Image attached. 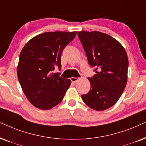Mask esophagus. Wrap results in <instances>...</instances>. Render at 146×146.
<instances>
[{"label": "esophagus", "instance_id": "34e87169", "mask_svg": "<svg viewBox=\"0 0 146 146\" xmlns=\"http://www.w3.org/2000/svg\"><path fill=\"white\" fill-rule=\"evenodd\" d=\"M70 80L72 82H76V81L79 80V78H76V77H72L70 78Z\"/></svg>", "mask_w": 146, "mask_h": 146}]
</instances>
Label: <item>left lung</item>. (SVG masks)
Wrapping results in <instances>:
<instances>
[{
  "label": "left lung",
  "instance_id": "obj_1",
  "mask_svg": "<svg viewBox=\"0 0 146 146\" xmlns=\"http://www.w3.org/2000/svg\"><path fill=\"white\" fill-rule=\"evenodd\" d=\"M78 36L88 64L96 72L88 78L91 87L82 98L94 110H106L117 103L126 86L127 55L118 41L106 33L79 31Z\"/></svg>",
  "mask_w": 146,
  "mask_h": 146
}]
</instances>
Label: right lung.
Wrapping results in <instances>:
<instances>
[{"label":"right lung","instance_id":"1","mask_svg":"<svg viewBox=\"0 0 146 146\" xmlns=\"http://www.w3.org/2000/svg\"><path fill=\"white\" fill-rule=\"evenodd\" d=\"M76 33L46 32L32 38L23 48L17 66L19 82L35 107L48 110L63 100L71 80L52 71L56 68L61 70L62 53Z\"/></svg>","mask_w":146,"mask_h":146}]
</instances>
